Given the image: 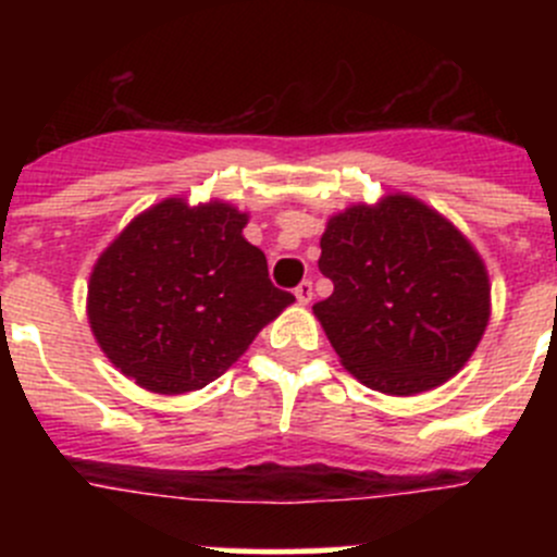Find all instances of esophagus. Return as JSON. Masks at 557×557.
I'll return each instance as SVG.
<instances>
[{
    "mask_svg": "<svg viewBox=\"0 0 557 557\" xmlns=\"http://www.w3.org/2000/svg\"><path fill=\"white\" fill-rule=\"evenodd\" d=\"M296 299H299V305H310L312 301V280H301L299 285H296Z\"/></svg>",
    "mask_w": 557,
    "mask_h": 557,
    "instance_id": "34e87169",
    "label": "esophagus"
}]
</instances>
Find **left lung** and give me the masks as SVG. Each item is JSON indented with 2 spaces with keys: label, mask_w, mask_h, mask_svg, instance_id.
<instances>
[{
  "label": "left lung",
  "mask_w": 557,
  "mask_h": 557,
  "mask_svg": "<svg viewBox=\"0 0 557 557\" xmlns=\"http://www.w3.org/2000/svg\"><path fill=\"white\" fill-rule=\"evenodd\" d=\"M334 294L312 307L345 369L391 396L460 372L485 334L491 285L469 239L412 196L339 212L320 239Z\"/></svg>",
  "instance_id": "1"
}]
</instances>
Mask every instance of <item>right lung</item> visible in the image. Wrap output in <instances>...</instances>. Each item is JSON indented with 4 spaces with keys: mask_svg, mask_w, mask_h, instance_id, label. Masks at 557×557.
<instances>
[{
    "mask_svg": "<svg viewBox=\"0 0 557 557\" xmlns=\"http://www.w3.org/2000/svg\"><path fill=\"white\" fill-rule=\"evenodd\" d=\"M247 215L166 199L134 218L97 261L88 320L104 356L153 393L210 385L294 301L243 237Z\"/></svg>",
    "mask_w": 557,
    "mask_h": 557,
    "instance_id": "add662e5",
    "label": "right lung"
}]
</instances>
